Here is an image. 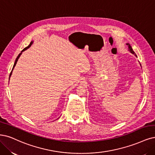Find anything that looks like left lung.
<instances>
[{
    "label": "left lung",
    "mask_w": 155,
    "mask_h": 155,
    "mask_svg": "<svg viewBox=\"0 0 155 155\" xmlns=\"http://www.w3.org/2000/svg\"><path fill=\"white\" fill-rule=\"evenodd\" d=\"M127 45L128 46V49H129V51L132 53V54H135V56H136V54H135V52L133 51V49H132V48H131V45L129 44H127Z\"/></svg>",
    "instance_id": "8db88e82"
}]
</instances>
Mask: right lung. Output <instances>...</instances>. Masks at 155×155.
<instances>
[{"label":"right lung","instance_id":"add662e5","mask_svg":"<svg viewBox=\"0 0 155 155\" xmlns=\"http://www.w3.org/2000/svg\"><path fill=\"white\" fill-rule=\"evenodd\" d=\"M32 44H33V41H31V43H30V44L28 46V47H26L25 48H24V49L22 51V52H23V51H25L26 49H28V48H29L30 47H31V45H32ZM22 52H21L20 54H18V56H17V59H16V60H15V63H14V65H13V68H12V72H11V73H10V74H9V78H10V76H11V75H12V71H13V68H14V67H15V65H16V64H17V61H18V58H19V57L20 56V55H21V54H22Z\"/></svg>","mask_w":155,"mask_h":155}]
</instances>
